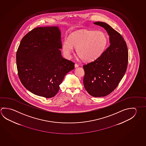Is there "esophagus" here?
<instances>
[{
    "instance_id": "obj_1",
    "label": "esophagus",
    "mask_w": 146,
    "mask_h": 146,
    "mask_svg": "<svg viewBox=\"0 0 146 146\" xmlns=\"http://www.w3.org/2000/svg\"><path fill=\"white\" fill-rule=\"evenodd\" d=\"M79 67V65L78 64H75V68H77V67Z\"/></svg>"
}]
</instances>
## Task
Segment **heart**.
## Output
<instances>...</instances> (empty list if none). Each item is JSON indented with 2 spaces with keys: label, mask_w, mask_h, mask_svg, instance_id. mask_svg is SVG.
<instances>
[{
  "label": "heart",
  "mask_w": 146,
  "mask_h": 146,
  "mask_svg": "<svg viewBox=\"0 0 146 146\" xmlns=\"http://www.w3.org/2000/svg\"><path fill=\"white\" fill-rule=\"evenodd\" d=\"M108 37L102 31H86L75 32L66 38L62 43V50L64 55L70 57L76 48L77 54L84 61L92 62L98 58L107 46Z\"/></svg>",
  "instance_id": "1"
}]
</instances>
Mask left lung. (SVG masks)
<instances>
[{"label":"left lung","instance_id":"1","mask_svg":"<svg viewBox=\"0 0 146 146\" xmlns=\"http://www.w3.org/2000/svg\"><path fill=\"white\" fill-rule=\"evenodd\" d=\"M110 36V46L100 56L83 66L85 89L93 97H104L117 87L125 74L128 62V48L125 39L107 23L97 21Z\"/></svg>","mask_w":146,"mask_h":146}]
</instances>
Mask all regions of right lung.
<instances>
[{
    "mask_svg": "<svg viewBox=\"0 0 146 146\" xmlns=\"http://www.w3.org/2000/svg\"><path fill=\"white\" fill-rule=\"evenodd\" d=\"M60 32L57 27H37L21 40L16 64L21 84L34 94L56 95L64 77L74 69L73 62L63 58Z\"/></svg>",
    "mask_w": 146,
    "mask_h": 146,
    "instance_id": "obj_1",
    "label": "right lung"
}]
</instances>
